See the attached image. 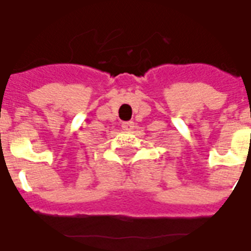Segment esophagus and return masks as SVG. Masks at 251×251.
<instances>
[{
    "instance_id": "esophagus-1",
    "label": "esophagus",
    "mask_w": 251,
    "mask_h": 251,
    "mask_svg": "<svg viewBox=\"0 0 251 251\" xmlns=\"http://www.w3.org/2000/svg\"><path fill=\"white\" fill-rule=\"evenodd\" d=\"M133 127H135V123H133V122H123V123H122V128H123V131L126 132L132 131Z\"/></svg>"
}]
</instances>
